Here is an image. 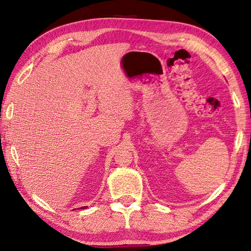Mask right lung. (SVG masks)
<instances>
[{
  "label": "right lung",
  "mask_w": 251,
  "mask_h": 251,
  "mask_svg": "<svg viewBox=\"0 0 251 251\" xmlns=\"http://www.w3.org/2000/svg\"><path fill=\"white\" fill-rule=\"evenodd\" d=\"M81 209H83V208H87V206H83V207H80ZM79 209V208H78Z\"/></svg>",
  "instance_id": "1"
}]
</instances>
